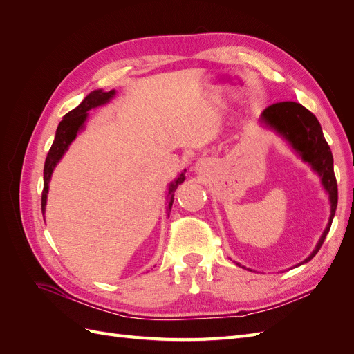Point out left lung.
Masks as SVG:
<instances>
[{"instance_id": "8db88e82", "label": "left lung", "mask_w": 354, "mask_h": 354, "mask_svg": "<svg viewBox=\"0 0 354 354\" xmlns=\"http://www.w3.org/2000/svg\"><path fill=\"white\" fill-rule=\"evenodd\" d=\"M261 122L272 128L277 134H281L291 145L294 151L301 156L304 162H307L313 168V171H316L320 177V181H322L324 189L329 195L330 217L328 226L322 236H320L313 252L303 263L298 264L301 266L312 260L317 254L335 216L338 203V187L334 174V158H332L330 147L325 140L322 127H320L317 118L299 103L281 102L269 106L261 113Z\"/></svg>"}]
</instances>
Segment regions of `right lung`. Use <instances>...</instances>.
Listing matches in <instances>:
<instances>
[{"label": "right lung", "instance_id": "obj_1", "mask_svg": "<svg viewBox=\"0 0 354 354\" xmlns=\"http://www.w3.org/2000/svg\"><path fill=\"white\" fill-rule=\"evenodd\" d=\"M113 95H115V90H111V91L94 90L81 102L80 106H77V108L72 109L71 112H68L65 116H63V120L60 121L57 130H56L55 142H53V145L50 147L48 155L46 158V164H44V189H42V196H41L42 211H46L48 183H50L53 171H55L57 162L68 151L69 145L75 140V137H77V134L84 128V122L87 121V116H88L87 112L93 108H97V106L108 103L113 97ZM183 181H185V174L181 173L180 177L169 185V187H168V198H169L168 209H171V207H173L174 190L177 189V186L180 183H183Z\"/></svg>", "mask_w": 354, "mask_h": 354}]
</instances>
